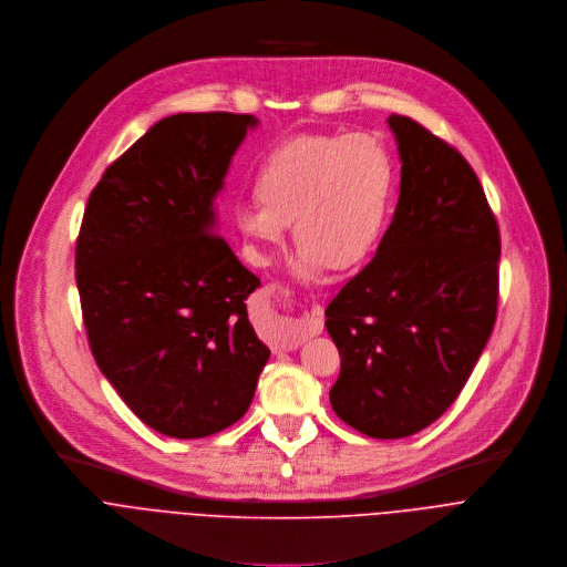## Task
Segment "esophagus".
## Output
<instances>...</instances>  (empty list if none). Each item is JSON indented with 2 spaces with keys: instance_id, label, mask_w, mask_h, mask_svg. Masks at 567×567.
Masks as SVG:
<instances>
[{
  "instance_id": "obj_1",
  "label": "esophagus",
  "mask_w": 567,
  "mask_h": 567,
  "mask_svg": "<svg viewBox=\"0 0 567 567\" xmlns=\"http://www.w3.org/2000/svg\"><path fill=\"white\" fill-rule=\"evenodd\" d=\"M323 330V308L321 306H312L310 310L303 312V317L299 321H295L288 330V337L279 344L281 351H292L297 347H301L308 337H315Z\"/></svg>"
}]
</instances>
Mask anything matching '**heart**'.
I'll list each match as a JSON object with an SVG mask.
<instances>
[{"label": "heart", "instance_id": "heart-1", "mask_svg": "<svg viewBox=\"0 0 567 567\" xmlns=\"http://www.w3.org/2000/svg\"><path fill=\"white\" fill-rule=\"evenodd\" d=\"M257 198L237 207L241 233L268 261L292 223L295 275L321 281L360 266L375 248L395 189L389 147L371 134H301L272 147L255 178Z\"/></svg>", "mask_w": 567, "mask_h": 567}]
</instances>
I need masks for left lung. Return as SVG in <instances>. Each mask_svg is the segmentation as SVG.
Wrapping results in <instances>:
<instances>
[{
  "mask_svg": "<svg viewBox=\"0 0 567 567\" xmlns=\"http://www.w3.org/2000/svg\"><path fill=\"white\" fill-rule=\"evenodd\" d=\"M400 198L371 264L326 308L342 355L334 413L364 435L406 437L467 384L498 306V223L458 150L389 116Z\"/></svg>",
  "mask_w": 567,
  "mask_h": 567,
  "instance_id": "left-lung-1",
  "label": "left lung"
}]
</instances>
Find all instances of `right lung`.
<instances>
[{
    "label": "right lung",
    "mask_w": 567,
    "mask_h": 567,
    "mask_svg": "<svg viewBox=\"0 0 567 567\" xmlns=\"http://www.w3.org/2000/svg\"><path fill=\"white\" fill-rule=\"evenodd\" d=\"M248 113L158 121L93 187L75 246L89 347L154 431L192 440L248 411L270 358L246 299L261 281L216 233L214 198Z\"/></svg>",
    "instance_id": "right-lung-1"
}]
</instances>
